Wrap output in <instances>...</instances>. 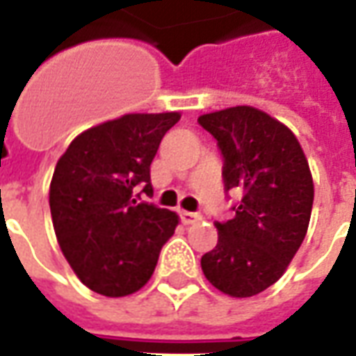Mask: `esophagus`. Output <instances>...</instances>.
<instances>
[{"label":"esophagus","mask_w":356,"mask_h":356,"mask_svg":"<svg viewBox=\"0 0 356 356\" xmlns=\"http://www.w3.org/2000/svg\"><path fill=\"white\" fill-rule=\"evenodd\" d=\"M181 220H183L185 225H193V223H196V221L202 220V216L196 212H181Z\"/></svg>","instance_id":"esophagus-1"}]
</instances>
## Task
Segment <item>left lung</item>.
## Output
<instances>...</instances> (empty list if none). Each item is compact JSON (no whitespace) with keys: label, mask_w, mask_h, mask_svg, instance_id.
<instances>
[{"label":"left lung","mask_w":356,"mask_h":356,"mask_svg":"<svg viewBox=\"0 0 356 356\" xmlns=\"http://www.w3.org/2000/svg\"><path fill=\"white\" fill-rule=\"evenodd\" d=\"M198 123L223 154L225 188H241L235 216L216 221L218 245L200 260L206 280L245 299L282 277L305 241L314 183L297 136L262 109L235 106L204 113Z\"/></svg>","instance_id":"left-lung-1"}]
</instances>
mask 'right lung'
Instances as JSON below:
<instances>
[{
	"mask_svg": "<svg viewBox=\"0 0 356 356\" xmlns=\"http://www.w3.org/2000/svg\"><path fill=\"white\" fill-rule=\"evenodd\" d=\"M179 111L125 113L73 138L49 183V210L61 252L76 277L104 297H127L152 277L179 216L138 204L150 163Z\"/></svg>",
	"mask_w": 356,
	"mask_h": 356,
	"instance_id": "add662e5",
	"label": "right lung"
}]
</instances>
